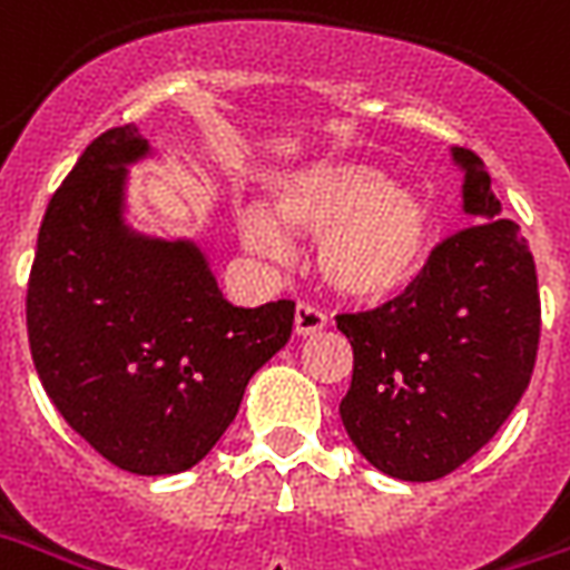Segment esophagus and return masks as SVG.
Wrapping results in <instances>:
<instances>
[{"label": "esophagus", "instance_id": "esophagus-1", "mask_svg": "<svg viewBox=\"0 0 570 570\" xmlns=\"http://www.w3.org/2000/svg\"><path fill=\"white\" fill-rule=\"evenodd\" d=\"M328 323V317L320 311V307L314 305H298L296 307V335L298 338H307V335H317V332H323Z\"/></svg>", "mask_w": 570, "mask_h": 570}]
</instances>
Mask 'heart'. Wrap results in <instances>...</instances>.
Segmentation results:
<instances>
[{"instance_id":"1","label":"heart","mask_w":570,"mask_h":570,"mask_svg":"<svg viewBox=\"0 0 570 570\" xmlns=\"http://www.w3.org/2000/svg\"><path fill=\"white\" fill-rule=\"evenodd\" d=\"M238 242L284 259L289 235L317 238V272L335 296L386 305L411 293L429 265L432 208L365 159H317L268 180V210H235Z\"/></svg>"}]
</instances>
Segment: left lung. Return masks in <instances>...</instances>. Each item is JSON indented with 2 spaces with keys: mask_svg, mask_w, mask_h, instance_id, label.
<instances>
[{
  "mask_svg": "<svg viewBox=\"0 0 570 570\" xmlns=\"http://www.w3.org/2000/svg\"><path fill=\"white\" fill-rule=\"evenodd\" d=\"M450 154L474 226L438 244L411 293L338 317L353 347L341 423L371 465L411 483L444 478L492 441L532 381L541 335L529 242L501 217L480 156Z\"/></svg>",
  "mask_w": 570,
  "mask_h": 570,
  "instance_id": "1",
  "label": "left lung"
}]
</instances>
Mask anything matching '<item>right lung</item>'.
<instances>
[{"mask_svg":"<svg viewBox=\"0 0 570 570\" xmlns=\"http://www.w3.org/2000/svg\"><path fill=\"white\" fill-rule=\"evenodd\" d=\"M154 147L108 129L53 193L29 272V350L62 420L111 465L163 478L208 456L296 302L235 307L193 238L126 220L129 168Z\"/></svg>","mask_w":570,"mask_h":570,"instance_id":"right-lung-1","label":"right lung"}]
</instances>
